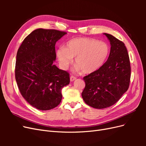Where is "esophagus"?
<instances>
[{
  "label": "esophagus",
  "instance_id": "34e87169",
  "mask_svg": "<svg viewBox=\"0 0 146 146\" xmlns=\"http://www.w3.org/2000/svg\"><path fill=\"white\" fill-rule=\"evenodd\" d=\"M75 80H76V77H74V76H70V82H73Z\"/></svg>",
  "mask_w": 146,
  "mask_h": 146
}]
</instances>
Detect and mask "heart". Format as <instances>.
I'll return each instance as SVG.
<instances>
[{"label": "heart", "instance_id": "heart-1", "mask_svg": "<svg viewBox=\"0 0 146 146\" xmlns=\"http://www.w3.org/2000/svg\"><path fill=\"white\" fill-rule=\"evenodd\" d=\"M110 48L107 43L88 38L70 39L64 47L56 51L61 67L68 68L75 58L74 71L91 74L99 70L105 63L110 54Z\"/></svg>", "mask_w": 146, "mask_h": 146}]
</instances>
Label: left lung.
I'll return each instance as SVG.
<instances>
[{"instance_id":"obj_1","label":"left lung","mask_w":146,"mask_h":146,"mask_svg":"<svg viewBox=\"0 0 146 146\" xmlns=\"http://www.w3.org/2000/svg\"><path fill=\"white\" fill-rule=\"evenodd\" d=\"M111 48L107 61L96 72L83 77L85 88L82 96L85 102L97 109L111 107L129 87L131 68L124 43L113 35L104 33Z\"/></svg>"}]
</instances>
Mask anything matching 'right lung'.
<instances>
[{"label": "right lung", "instance_id": "add662e5", "mask_svg": "<svg viewBox=\"0 0 146 146\" xmlns=\"http://www.w3.org/2000/svg\"><path fill=\"white\" fill-rule=\"evenodd\" d=\"M67 34L56 30L38 29L26 37L16 55L15 78L24 99L40 110L57 107L61 90L69 84V74L54 64L56 41Z\"/></svg>", "mask_w": 146, "mask_h": 146}]
</instances>
